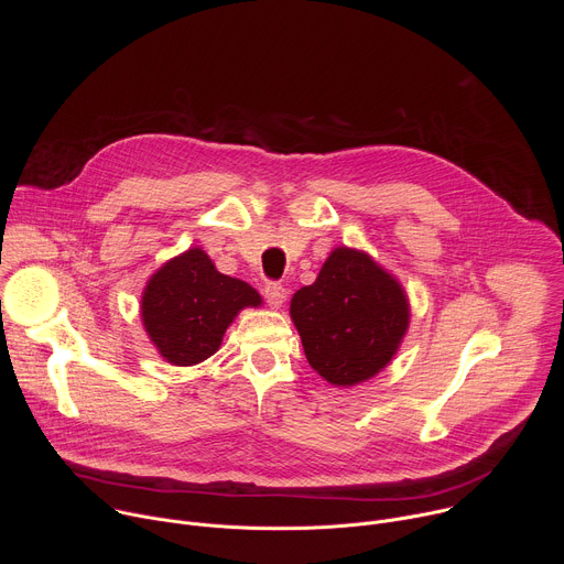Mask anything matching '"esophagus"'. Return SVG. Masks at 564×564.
Masks as SVG:
<instances>
[{
	"label": "esophagus",
	"instance_id": "1",
	"mask_svg": "<svg viewBox=\"0 0 564 564\" xmlns=\"http://www.w3.org/2000/svg\"><path fill=\"white\" fill-rule=\"evenodd\" d=\"M263 296H265V301H268L272 307H281L283 301H285V288H283L281 283H276V281H270V283H265V288H263Z\"/></svg>",
	"mask_w": 564,
	"mask_h": 564
}]
</instances>
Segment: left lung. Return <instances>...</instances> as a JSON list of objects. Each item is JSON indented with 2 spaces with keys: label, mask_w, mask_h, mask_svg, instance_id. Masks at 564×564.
<instances>
[{
  "label": "left lung",
  "mask_w": 564,
  "mask_h": 564,
  "mask_svg": "<svg viewBox=\"0 0 564 564\" xmlns=\"http://www.w3.org/2000/svg\"><path fill=\"white\" fill-rule=\"evenodd\" d=\"M290 314L310 366L335 386L377 375L409 328V301L368 254L339 248L316 281L296 290Z\"/></svg>",
  "instance_id": "obj_1"
}]
</instances>
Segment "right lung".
Here are the masks:
<instances>
[{
	"label": "right lung",
	"mask_w": 564,
	"mask_h": 564,
	"mask_svg": "<svg viewBox=\"0 0 564 564\" xmlns=\"http://www.w3.org/2000/svg\"><path fill=\"white\" fill-rule=\"evenodd\" d=\"M248 305H261L259 292L220 274L194 248L151 276L142 294V324L170 364L194 366L218 350L231 318Z\"/></svg>",
	"instance_id": "add662e5"
}]
</instances>
